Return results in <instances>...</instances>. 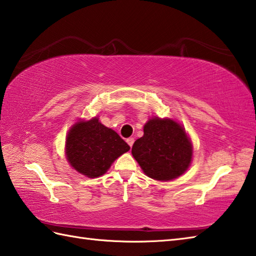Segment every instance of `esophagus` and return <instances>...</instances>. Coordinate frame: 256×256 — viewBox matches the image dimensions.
Wrapping results in <instances>:
<instances>
[{"instance_id":"obj_1","label":"esophagus","mask_w":256,"mask_h":256,"mask_svg":"<svg viewBox=\"0 0 256 256\" xmlns=\"http://www.w3.org/2000/svg\"><path fill=\"white\" fill-rule=\"evenodd\" d=\"M126 142H128V144L130 146H132L133 143H134V138H128L126 140Z\"/></svg>"}]
</instances>
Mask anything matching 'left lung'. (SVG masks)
Masks as SVG:
<instances>
[{"mask_svg": "<svg viewBox=\"0 0 256 256\" xmlns=\"http://www.w3.org/2000/svg\"><path fill=\"white\" fill-rule=\"evenodd\" d=\"M132 155L145 175L156 180H172L187 170L192 145L179 123L153 118L144 125V135L133 144Z\"/></svg>", "mask_w": 256, "mask_h": 256, "instance_id": "left-lung-1", "label": "left lung"}]
</instances>
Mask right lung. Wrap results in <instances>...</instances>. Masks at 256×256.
I'll return each instance as SVG.
<instances>
[{
    "mask_svg": "<svg viewBox=\"0 0 256 256\" xmlns=\"http://www.w3.org/2000/svg\"><path fill=\"white\" fill-rule=\"evenodd\" d=\"M130 150L120 135L94 118L72 125L66 138V157L74 170L89 178L99 177Z\"/></svg>",
    "mask_w": 256,
    "mask_h": 256,
    "instance_id": "add662e5",
    "label": "right lung"
}]
</instances>
